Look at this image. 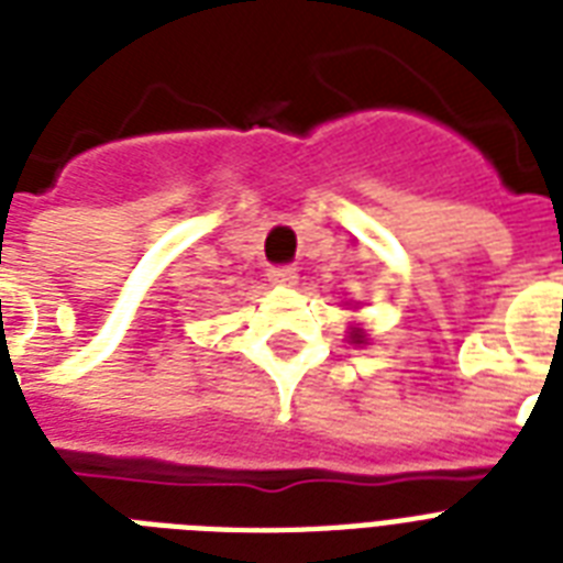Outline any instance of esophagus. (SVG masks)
<instances>
[{
    "label": "esophagus",
    "instance_id": "esophagus-1",
    "mask_svg": "<svg viewBox=\"0 0 563 563\" xmlns=\"http://www.w3.org/2000/svg\"><path fill=\"white\" fill-rule=\"evenodd\" d=\"M268 280H272L274 286H295V283H298V272L289 268V265H277V268L268 272Z\"/></svg>",
    "mask_w": 563,
    "mask_h": 563
}]
</instances>
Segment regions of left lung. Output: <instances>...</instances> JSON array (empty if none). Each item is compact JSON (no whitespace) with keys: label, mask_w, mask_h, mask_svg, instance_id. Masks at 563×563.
Masks as SVG:
<instances>
[{"label":"left lung","mask_w":563,"mask_h":563,"mask_svg":"<svg viewBox=\"0 0 563 563\" xmlns=\"http://www.w3.org/2000/svg\"><path fill=\"white\" fill-rule=\"evenodd\" d=\"M351 342L353 344H368V339H365V330H360V327H351Z\"/></svg>","instance_id":"left-lung-1"}]
</instances>
